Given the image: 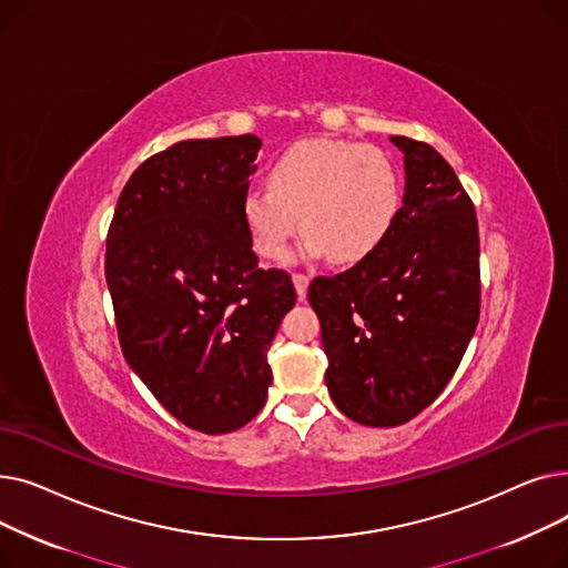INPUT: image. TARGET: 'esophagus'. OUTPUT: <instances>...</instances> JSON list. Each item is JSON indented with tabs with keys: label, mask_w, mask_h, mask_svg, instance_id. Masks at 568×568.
Instances as JSON below:
<instances>
[{
	"label": "esophagus",
	"mask_w": 568,
	"mask_h": 568,
	"mask_svg": "<svg viewBox=\"0 0 568 568\" xmlns=\"http://www.w3.org/2000/svg\"><path fill=\"white\" fill-rule=\"evenodd\" d=\"M292 283H294V290H296V296H300V300H304L306 292H308L311 276H306V274H294V276H292Z\"/></svg>",
	"instance_id": "1"
}]
</instances>
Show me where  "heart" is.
<instances>
[{
  "label": "heart",
  "instance_id": "heart-1",
  "mask_svg": "<svg viewBox=\"0 0 568 568\" xmlns=\"http://www.w3.org/2000/svg\"><path fill=\"white\" fill-rule=\"evenodd\" d=\"M398 209L400 182L382 149L302 140L274 161L266 189L246 191L242 214L255 251L268 260H281L304 227V251L311 257L332 255L354 264L386 242Z\"/></svg>",
  "mask_w": 568,
  "mask_h": 568
}]
</instances>
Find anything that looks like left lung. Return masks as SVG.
Wrapping results in <instances>:
<instances>
[{"mask_svg":"<svg viewBox=\"0 0 568 568\" xmlns=\"http://www.w3.org/2000/svg\"><path fill=\"white\" fill-rule=\"evenodd\" d=\"M405 193L386 242L349 272L315 278L326 389L352 422L389 428L454 377L479 322V225L454 168L426 142L389 138Z\"/></svg>","mask_w":568,"mask_h":568,"instance_id":"1","label":"left lung"}]
</instances>
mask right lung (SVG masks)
<instances>
[{"instance_id": "add662e5", "label": "right lung", "mask_w": 568, "mask_h": 568, "mask_svg": "<svg viewBox=\"0 0 568 568\" xmlns=\"http://www.w3.org/2000/svg\"><path fill=\"white\" fill-rule=\"evenodd\" d=\"M257 135L182 140L119 195L105 281L133 373L184 426L221 435L266 403V349L294 306L290 276L253 253L242 204Z\"/></svg>"}]
</instances>
